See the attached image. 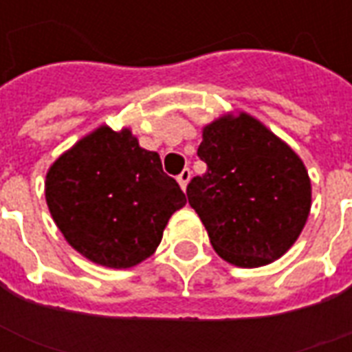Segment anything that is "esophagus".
<instances>
[{"instance_id":"1","label":"esophagus","mask_w":352,"mask_h":352,"mask_svg":"<svg viewBox=\"0 0 352 352\" xmlns=\"http://www.w3.org/2000/svg\"><path fill=\"white\" fill-rule=\"evenodd\" d=\"M192 177V171L188 168H184L181 173H179V177H177V181H179V184H181V188L183 190H186V184H188V181H190Z\"/></svg>"}]
</instances>
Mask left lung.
Segmentation results:
<instances>
[{
	"label": "left lung",
	"mask_w": 352,
	"mask_h": 352,
	"mask_svg": "<svg viewBox=\"0 0 352 352\" xmlns=\"http://www.w3.org/2000/svg\"><path fill=\"white\" fill-rule=\"evenodd\" d=\"M198 156L207 171L192 179L186 196L219 256L241 267L280 258L311 209V181L298 154L241 113L206 126Z\"/></svg>",
	"instance_id": "1"
}]
</instances>
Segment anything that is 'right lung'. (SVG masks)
Here are the masks:
<instances>
[{
  "mask_svg": "<svg viewBox=\"0 0 352 352\" xmlns=\"http://www.w3.org/2000/svg\"><path fill=\"white\" fill-rule=\"evenodd\" d=\"M45 196L67 243L107 267H131L160 245L169 217L186 204L158 153L130 130L101 126L62 154L47 173Z\"/></svg>",
  "mask_w": 352,
  "mask_h": 352,
  "instance_id": "right-lung-1",
  "label": "right lung"
}]
</instances>
